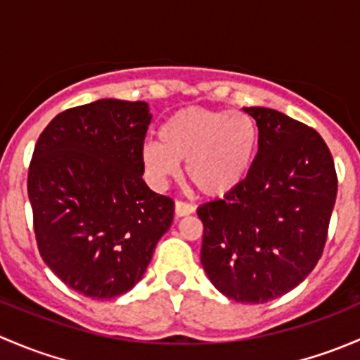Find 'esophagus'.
I'll return each mask as SVG.
<instances>
[{
    "instance_id": "obj_1",
    "label": "esophagus",
    "mask_w": 360,
    "mask_h": 360,
    "mask_svg": "<svg viewBox=\"0 0 360 360\" xmlns=\"http://www.w3.org/2000/svg\"><path fill=\"white\" fill-rule=\"evenodd\" d=\"M174 212H176V217H184V216H190V214L195 212V205L186 202H176V207H174Z\"/></svg>"
}]
</instances>
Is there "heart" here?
I'll list each match as a JSON object with an SVG mask.
<instances>
[{"label": "heart", "mask_w": 360, "mask_h": 360, "mask_svg": "<svg viewBox=\"0 0 360 360\" xmlns=\"http://www.w3.org/2000/svg\"><path fill=\"white\" fill-rule=\"evenodd\" d=\"M259 130L245 112L186 108L170 115L158 129V141L141 148L144 172L155 188L167 186L186 162L190 183L207 198L237 191L252 170Z\"/></svg>", "instance_id": "heart-1"}]
</instances>
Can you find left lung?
<instances>
[{"label":"left lung","mask_w":360,"mask_h":360,"mask_svg":"<svg viewBox=\"0 0 360 360\" xmlns=\"http://www.w3.org/2000/svg\"><path fill=\"white\" fill-rule=\"evenodd\" d=\"M259 144L245 183L198 207L200 259L214 288L240 303L289 292L321 259L338 179L331 151L304 123L268 108H244Z\"/></svg>","instance_id":"left-lung-1"}]
</instances>
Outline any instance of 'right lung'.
<instances>
[{
  "label": "right lung",
  "instance_id": "add662e5",
  "mask_svg": "<svg viewBox=\"0 0 360 360\" xmlns=\"http://www.w3.org/2000/svg\"><path fill=\"white\" fill-rule=\"evenodd\" d=\"M150 106L99 99L46 125L27 174L36 242L76 292L112 300L143 278L172 224L174 202L144 183Z\"/></svg>",
  "mask_w": 360,
  "mask_h": 360
}]
</instances>
